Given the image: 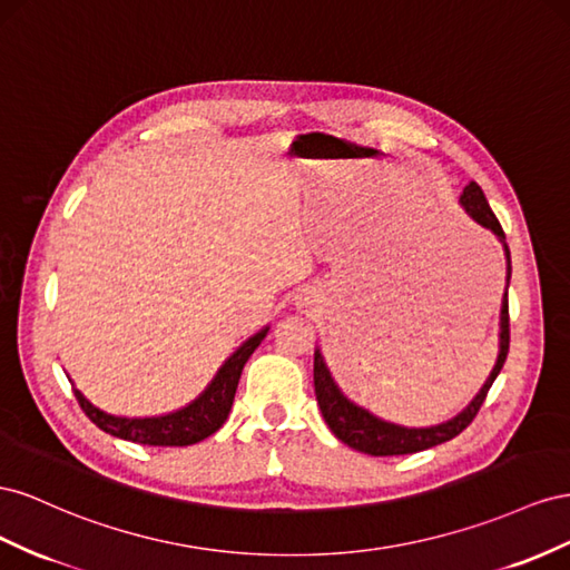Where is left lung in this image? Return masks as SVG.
Here are the masks:
<instances>
[{"label":"left lung","mask_w":570,"mask_h":570,"mask_svg":"<svg viewBox=\"0 0 570 570\" xmlns=\"http://www.w3.org/2000/svg\"><path fill=\"white\" fill-rule=\"evenodd\" d=\"M459 203L470 219L499 238V243L503 246V255H507V291H503L501 313H499L497 363L490 372V377H487L484 384L480 386L475 399L470 401L459 415H453L451 420L439 422V425H430V428H405V425H399V422L382 420L380 415L370 413L367 409H363V405L351 401L344 392H341V386L334 382L327 363H324L322 351L315 348V396H317V405H320L324 422H327L330 430L341 439V442L348 444L355 451L370 453V456H403V453H415V451L432 449L436 444H444V442H449V439L461 434L478 415L487 392H490V386L494 384L503 363H507V353H509V282H511V253L507 246V236H503L499 219L494 217L490 203H487L482 188L475 181H470L463 188Z\"/></svg>","instance_id":"left-lung-1"}]
</instances>
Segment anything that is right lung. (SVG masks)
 I'll return each mask as SVG.
<instances>
[{
  "label": "right lung",
  "instance_id": "1",
  "mask_svg": "<svg viewBox=\"0 0 570 570\" xmlns=\"http://www.w3.org/2000/svg\"><path fill=\"white\" fill-rule=\"evenodd\" d=\"M267 332H269V324L257 334H253L250 338L243 341V344L222 363L217 375L205 386V392L198 399H193L188 405H184V409L167 415H153V417L111 415L92 405L83 394L78 392V389H73V394L83 413L95 422L97 428L105 430L111 436H119V439H126V442H136V444H150V446L198 444L209 434H215L224 425L226 417H229L243 365L248 363L253 351L263 344Z\"/></svg>",
  "mask_w": 570,
  "mask_h": 570
}]
</instances>
